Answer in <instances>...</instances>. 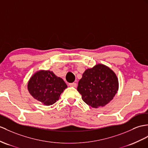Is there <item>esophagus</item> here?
<instances>
[{"instance_id": "obj_1", "label": "esophagus", "mask_w": 148, "mask_h": 148, "mask_svg": "<svg viewBox=\"0 0 148 148\" xmlns=\"http://www.w3.org/2000/svg\"><path fill=\"white\" fill-rule=\"evenodd\" d=\"M69 85L70 86H72V87H76L77 84V83H71V84H69Z\"/></svg>"}]
</instances>
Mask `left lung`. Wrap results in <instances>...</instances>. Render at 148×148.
Masks as SVG:
<instances>
[{
    "instance_id": "1",
    "label": "left lung",
    "mask_w": 148,
    "mask_h": 148,
    "mask_svg": "<svg viewBox=\"0 0 148 148\" xmlns=\"http://www.w3.org/2000/svg\"><path fill=\"white\" fill-rule=\"evenodd\" d=\"M119 86L115 72L105 64H97L84 71L78 82L77 90L87 105L96 109L113 100Z\"/></svg>"
}]
</instances>
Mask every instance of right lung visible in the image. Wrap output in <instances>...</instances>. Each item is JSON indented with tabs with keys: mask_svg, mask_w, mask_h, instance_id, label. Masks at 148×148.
Instances as JSON below:
<instances>
[{
	"mask_svg": "<svg viewBox=\"0 0 148 148\" xmlns=\"http://www.w3.org/2000/svg\"><path fill=\"white\" fill-rule=\"evenodd\" d=\"M27 90L32 97L45 106L55 103L68 86L62 78L52 71L40 70L32 75L27 82Z\"/></svg>",
	"mask_w": 148,
	"mask_h": 148,
	"instance_id": "1",
	"label": "right lung"
}]
</instances>
